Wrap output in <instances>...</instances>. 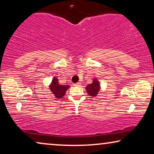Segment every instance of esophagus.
Returning <instances> with one entry per match:
<instances>
[{
  "instance_id": "34e87169",
  "label": "esophagus",
  "mask_w": 154,
  "mask_h": 154,
  "mask_svg": "<svg viewBox=\"0 0 154 154\" xmlns=\"http://www.w3.org/2000/svg\"><path fill=\"white\" fill-rule=\"evenodd\" d=\"M73 85L75 86H79L80 85H81V83H80V82H77V83H75V84H73Z\"/></svg>"
}]
</instances>
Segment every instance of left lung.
Returning <instances> with one entry per match:
<instances>
[{
	"label": "left lung",
	"instance_id": "8db88e82",
	"mask_svg": "<svg viewBox=\"0 0 154 154\" xmlns=\"http://www.w3.org/2000/svg\"><path fill=\"white\" fill-rule=\"evenodd\" d=\"M100 89V84L96 78L93 79L92 83L88 84L86 87V92L88 93V94L93 97H96L98 95Z\"/></svg>",
	"mask_w": 154,
	"mask_h": 154
}]
</instances>
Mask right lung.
Returning a JSON list of instances; mask_svg holds the SVG:
<instances>
[{"instance_id":"right-lung-1","label":"right lung","mask_w":154,"mask_h":154,"mask_svg":"<svg viewBox=\"0 0 154 154\" xmlns=\"http://www.w3.org/2000/svg\"><path fill=\"white\" fill-rule=\"evenodd\" d=\"M70 88L69 85H62L58 82L57 77H54L51 81L50 85H49V89L54 95L56 98L60 99L63 97L66 94L67 90Z\"/></svg>"}]
</instances>
